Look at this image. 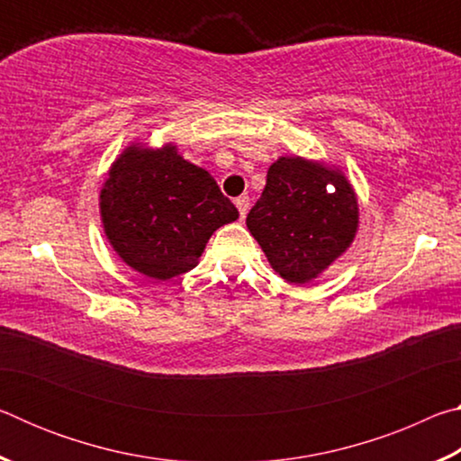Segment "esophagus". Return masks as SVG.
<instances>
[{"label":"esophagus","instance_id":"34e87169","mask_svg":"<svg viewBox=\"0 0 461 461\" xmlns=\"http://www.w3.org/2000/svg\"><path fill=\"white\" fill-rule=\"evenodd\" d=\"M236 207H238V212H240V220H244L246 213H248V209H249V199L248 197H238L236 199Z\"/></svg>","mask_w":461,"mask_h":461}]
</instances>
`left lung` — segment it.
Listing matches in <instances>:
<instances>
[{
  "instance_id": "8db88e82",
  "label": "left lung",
  "mask_w": 461,
  "mask_h": 461,
  "mask_svg": "<svg viewBox=\"0 0 461 461\" xmlns=\"http://www.w3.org/2000/svg\"><path fill=\"white\" fill-rule=\"evenodd\" d=\"M357 213L356 193L339 168L280 156L246 225L270 267L288 283L305 285L352 244Z\"/></svg>"
}]
</instances>
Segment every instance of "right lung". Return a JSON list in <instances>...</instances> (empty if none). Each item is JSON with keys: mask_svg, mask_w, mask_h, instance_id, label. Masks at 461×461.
I'll use <instances>...</instances> for the list:
<instances>
[{"mask_svg": "<svg viewBox=\"0 0 461 461\" xmlns=\"http://www.w3.org/2000/svg\"><path fill=\"white\" fill-rule=\"evenodd\" d=\"M109 244L130 268L156 280L197 267L209 238L238 220L215 178L176 146L131 144L109 168L99 194Z\"/></svg>", "mask_w": 461, "mask_h": 461, "instance_id": "1", "label": "right lung"}]
</instances>
